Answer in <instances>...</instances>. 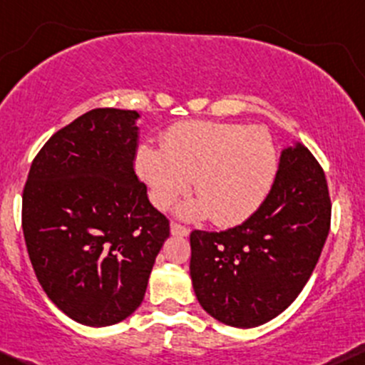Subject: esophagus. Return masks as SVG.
<instances>
[{
	"label": "esophagus",
	"mask_w": 365,
	"mask_h": 365,
	"mask_svg": "<svg viewBox=\"0 0 365 365\" xmlns=\"http://www.w3.org/2000/svg\"><path fill=\"white\" fill-rule=\"evenodd\" d=\"M170 232L172 235H178V237H187V235H190V228L184 227L181 223H172Z\"/></svg>",
	"instance_id": "esophagus-1"
}]
</instances>
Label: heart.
Segmentation results:
<instances>
[{"mask_svg": "<svg viewBox=\"0 0 365 365\" xmlns=\"http://www.w3.org/2000/svg\"><path fill=\"white\" fill-rule=\"evenodd\" d=\"M137 172L156 207L168 209L193 179L198 198L184 217L210 216L220 227L250 220L272 191L279 158L269 131L251 125L184 121L167 130L161 148L138 149Z\"/></svg>", "mask_w": 365, "mask_h": 365, "instance_id": "heart-1", "label": "heart"}]
</instances>
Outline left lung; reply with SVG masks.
I'll return each instance as SVG.
<instances>
[{"mask_svg":"<svg viewBox=\"0 0 365 365\" xmlns=\"http://www.w3.org/2000/svg\"><path fill=\"white\" fill-rule=\"evenodd\" d=\"M330 212L317 158L300 144L284 149L272 191L250 220L223 232H191L190 274L200 306L240 329L283 313L318 264Z\"/></svg>","mask_w":365,"mask_h":365,"instance_id":"obj_1","label":"left lung"}]
</instances>
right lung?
<instances>
[{"instance_id":"1","label":"right lung","mask_w":365,"mask_h":365,"mask_svg":"<svg viewBox=\"0 0 365 365\" xmlns=\"http://www.w3.org/2000/svg\"><path fill=\"white\" fill-rule=\"evenodd\" d=\"M135 110L93 108L56 131L29 168L22 232L48 299L71 320L107 327L142 304L170 221L133 168Z\"/></svg>"}]
</instances>
